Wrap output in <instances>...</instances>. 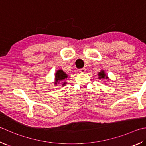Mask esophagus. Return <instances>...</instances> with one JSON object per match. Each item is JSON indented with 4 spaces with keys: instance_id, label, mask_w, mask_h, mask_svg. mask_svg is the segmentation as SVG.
I'll list each match as a JSON object with an SVG mask.
<instances>
[{
    "instance_id": "esophagus-1",
    "label": "esophagus",
    "mask_w": 146,
    "mask_h": 146,
    "mask_svg": "<svg viewBox=\"0 0 146 146\" xmlns=\"http://www.w3.org/2000/svg\"><path fill=\"white\" fill-rule=\"evenodd\" d=\"M86 68H83L80 69V73H86Z\"/></svg>"
}]
</instances>
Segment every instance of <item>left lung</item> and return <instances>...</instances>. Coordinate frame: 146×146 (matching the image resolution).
I'll list each match as a JSON object with an SVG mask.
<instances>
[{
	"label": "left lung",
	"mask_w": 146,
	"mask_h": 146,
	"mask_svg": "<svg viewBox=\"0 0 146 146\" xmlns=\"http://www.w3.org/2000/svg\"><path fill=\"white\" fill-rule=\"evenodd\" d=\"M99 78L100 79H101V78H108V77H107V76H105V72L103 71H101V72H100L99 73Z\"/></svg>",
	"instance_id": "left-lung-1"
}]
</instances>
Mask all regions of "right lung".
Masks as SVG:
<instances>
[{
  "mask_svg": "<svg viewBox=\"0 0 146 146\" xmlns=\"http://www.w3.org/2000/svg\"><path fill=\"white\" fill-rule=\"evenodd\" d=\"M68 77V75L63 71L62 70H58L57 71V73H55V84H57V82H58L59 80H62ZM66 83L64 82V84L63 85H65Z\"/></svg>",
  "mask_w": 146,
  "mask_h": 146,
  "instance_id": "1",
  "label": "right lung"
}]
</instances>
